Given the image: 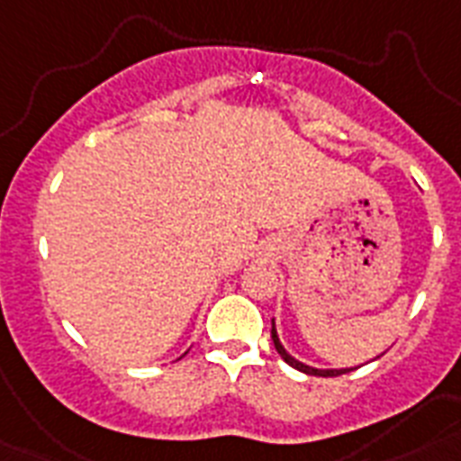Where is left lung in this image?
Masks as SVG:
<instances>
[{
  "label": "left lung",
  "mask_w": 461,
  "mask_h": 461,
  "mask_svg": "<svg viewBox=\"0 0 461 461\" xmlns=\"http://www.w3.org/2000/svg\"><path fill=\"white\" fill-rule=\"evenodd\" d=\"M273 342H275V349H277V354H280V357L285 358L289 366H292V368L306 373V375H321V378H330V375H342V373L354 371V368H315V366H308V364H303V361H299V358H294L287 349H285V344L280 342V335H277L275 321H273Z\"/></svg>",
  "instance_id": "1"
}]
</instances>
